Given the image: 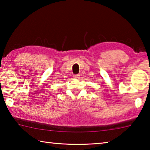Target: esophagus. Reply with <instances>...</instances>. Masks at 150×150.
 Listing matches in <instances>:
<instances>
[{"mask_svg":"<svg viewBox=\"0 0 150 150\" xmlns=\"http://www.w3.org/2000/svg\"><path fill=\"white\" fill-rule=\"evenodd\" d=\"M80 77V75L79 74H76V75H73V77H74L75 79H79Z\"/></svg>","mask_w":150,"mask_h":150,"instance_id":"esophagus-1","label":"esophagus"}]
</instances>
